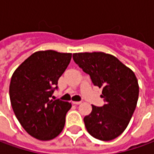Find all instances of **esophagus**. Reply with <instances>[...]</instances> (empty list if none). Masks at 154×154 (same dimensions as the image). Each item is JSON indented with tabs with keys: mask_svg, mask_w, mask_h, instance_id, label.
Here are the masks:
<instances>
[{
	"mask_svg": "<svg viewBox=\"0 0 154 154\" xmlns=\"http://www.w3.org/2000/svg\"><path fill=\"white\" fill-rule=\"evenodd\" d=\"M81 103H82L81 101H72L73 104H76V105H77V104H80Z\"/></svg>",
	"mask_w": 154,
	"mask_h": 154,
	"instance_id": "34e87169",
	"label": "esophagus"
}]
</instances>
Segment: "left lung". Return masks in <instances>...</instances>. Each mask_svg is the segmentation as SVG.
I'll list each match as a JSON object with an SVG mask.
<instances>
[{
	"label": "left lung",
	"instance_id": "left-lung-1",
	"mask_svg": "<svg viewBox=\"0 0 154 154\" xmlns=\"http://www.w3.org/2000/svg\"><path fill=\"white\" fill-rule=\"evenodd\" d=\"M72 58L94 85L103 88L101 97L105 103L92 105V112L83 119L87 131L101 141L116 138L127 127L137 103L139 87L134 72L103 52L75 53Z\"/></svg>",
	"mask_w": 154,
	"mask_h": 154
}]
</instances>
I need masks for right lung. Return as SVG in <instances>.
I'll return each instance as SVG.
<instances>
[{
    "instance_id": "add662e5",
    "label": "right lung",
    "mask_w": 154,
    "mask_h": 154,
    "mask_svg": "<svg viewBox=\"0 0 154 154\" xmlns=\"http://www.w3.org/2000/svg\"><path fill=\"white\" fill-rule=\"evenodd\" d=\"M71 59V53L38 51L25 60L11 77V107L20 124L34 138L51 140L63 130L72 104L51 97Z\"/></svg>"
}]
</instances>
